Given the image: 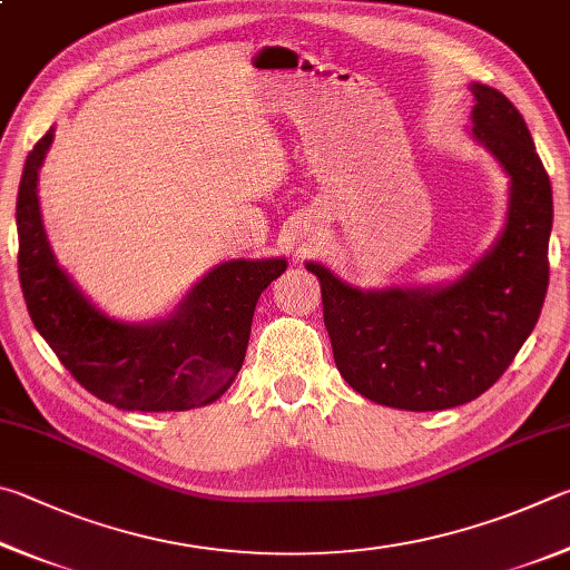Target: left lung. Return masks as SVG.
I'll return each instance as SVG.
<instances>
[{
    "label": "left lung",
    "mask_w": 570,
    "mask_h": 570,
    "mask_svg": "<svg viewBox=\"0 0 570 570\" xmlns=\"http://www.w3.org/2000/svg\"><path fill=\"white\" fill-rule=\"evenodd\" d=\"M473 135L511 175L501 239L441 291L363 293L331 269L321 279L335 365L367 401L445 411L483 395L533 333L548 291L553 193L525 119L493 87L473 85Z\"/></svg>",
    "instance_id": "1"
}]
</instances>
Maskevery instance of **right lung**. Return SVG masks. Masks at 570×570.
I'll list each match as a JSON object with an SVG mask.
<instances>
[{
    "instance_id": "add662e5",
    "label": "right lung",
    "mask_w": 570,
    "mask_h": 570,
    "mask_svg": "<svg viewBox=\"0 0 570 570\" xmlns=\"http://www.w3.org/2000/svg\"><path fill=\"white\" fill-rule=\"evenodd\" d=\"M52 129L27 155L17 193L19 285L29 317L75 381L122 411H189L217 401L245 361L257 297L285 273V259H233L189 291L175 315L125 325L79 293L49 249L37 169Z\"/></svg>"
}]
</instances>
